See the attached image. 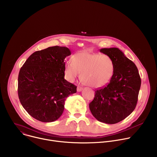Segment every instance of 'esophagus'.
<instances>
[{
    "label": "esophagus",
    "mask_w": 157,
    "mask_h": 157,
    "mask_svg": "<svg viewBox=\"0 0 157 157\" xmlns=\"http://www.w3.org/2000/svg\"><path fill=\"white\" fill-rule=\"evenodd\" d=\"M82 89H83V88L82 87L78 86V87H77V91L78 92H81L82 90Z\"/></svg>",
    "instance_id": "obj_1"
}]
</instances>
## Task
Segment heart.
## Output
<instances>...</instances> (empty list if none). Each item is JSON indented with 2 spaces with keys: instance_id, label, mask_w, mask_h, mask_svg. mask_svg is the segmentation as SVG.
Listing matches in <instances>:
<instances>
[{
  "instance_id": "b5f03b06",
  "label": "heart",
  "mask_w": 157,
  "mask_h": 157,
  "mask_svg": "<svg viewBox=\"0 0 157 157\" xmlns=\"http://www.w3.org/2000/svg\"><path fill=\"white\" fill-rule=\"evenodd\" d=\"M114 70V62L109 56L84 51L76 53L72 60L66 62L64 76L68 81L74 82L82 72L84 83L94 88H101L110 82Z\"/></svg>"
}]
</instances>
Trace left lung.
Wrapping results in <instances>:
<instances>
[{
    "label": "left lung",
    "instance_id": "8db88e82",
    "mask_svg": "<svg viewBox=\"0 0 157 157\" xmlns=\"http://www.w3.org/2000/svg\"><path fill=\"white\" fill-rule=\"evenodd\" d=\"M114 62L113 78L104 87L97 89L89 109L99 121L108 124L118 123L135 109L141 79L136 65L117 48H102Z\"/></svg>",
    "mask_w": 157,
    "mask_h": 157
}]
</instances>
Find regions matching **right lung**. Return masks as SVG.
I'll use <instances>...</instances> for the list:
<instances>
[{"mask_svg":"<svg viewBox=\"0 0 157 157\" xmlns=\"http://www.w3.org/2000/svg\"><path fill=\"white\" fill-rule=\"evenodd\" d=\"M67 47L55 46L32 54L20 68L18 78L19 100L27 113L43 122L56 121L64 101L77 87L64 79Z\"/></svg>","mask_w":157,"mask_h":157,"instance_id":"obj_1","label":"right lung"}]
</instances>
